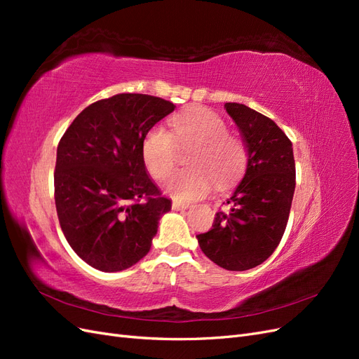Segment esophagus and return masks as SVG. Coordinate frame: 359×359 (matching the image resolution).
<instances>
[{"instance_id": "34e87169", "label": "esophagus", "mask_w": 359, "mask_h": 359, "mask_svg": "<svg viewBox=\"0 0 359 359\" xmlns=\"http://www.w3.org/2000/svg\"><path fill=\"white\" fill-rule=\"evenodd\" d=\"M172 208H173V210H177V211H182V210H187V208H190V203H189V202L173 201V202H172Z\"/></svg>"}]
</instances>
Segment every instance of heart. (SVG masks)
<instances>
[{
    "mask_svg": "<svg viewBox=\"0 0 359 359\" xmlns=\"http://www.w3.org/2000/svg\"><path fill=\"white\" fill-rule=\"evenodd\" d=\"M172 133L156 126L147 133L142 156L149 175L165 180L178 163V148H191L190 169L173 173L165 189L180 201H194L210 193L212 180L227 187L241 175L247 156L236 136L227 133L224 119L206 107H193L170 119Z\"/></svg>",
    "mask_w": 359,
    "mask_h": 359,
    "instance_id": "1",
    "label": "heart"
}]
</instances>
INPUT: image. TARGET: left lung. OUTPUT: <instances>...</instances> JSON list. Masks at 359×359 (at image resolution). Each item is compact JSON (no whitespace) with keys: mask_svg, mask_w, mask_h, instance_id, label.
Instances as JSON below:
<instances>
[{"mask_svg":"<svg viewBox=\"0 0 359 359\" xmlns=\"http://www.w3.org/2000/svg\"><path fill=\"white\" fill-rule=\"evenodd\" d=\"M247 147L245 175L215 214L212 229L198 235L206 257L229 271L255 268L283 238L295 191V160L289 137L273 119L245 104L226 103Z\"/></svg>","mask_w":359,"mask_h":359,"instance_id":"8db88e82","label":"left lung"}]
</instances>
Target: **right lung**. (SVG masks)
Listing matches in <instances>:
<instances>
[{
    "mask_svg": "<svg viewBox=\"0 0 359 359\" xmlns=\"http://www.w3.org/2000/svg\"><path fill=\"white\" fill-rule=\"evenodd\" d=\"M175 104L147 94H116L74 118L57 149L55 206L67 243L104 273L147 256L172 202L147 173V133Z\"/></svg>",
    "mask_w": 359,
    "mask_h": 359,
    "instance_id": "right-lung-1",
    "label": "right lung"
}]
</instances>
